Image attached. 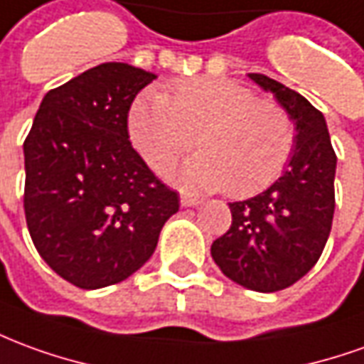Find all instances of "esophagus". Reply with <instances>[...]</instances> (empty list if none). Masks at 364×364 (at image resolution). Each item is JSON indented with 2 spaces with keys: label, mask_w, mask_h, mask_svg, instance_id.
I'll return each mask as SVG.
<instances>
[{
  "label": "esophagus",
  "mask_w": 364,
  "mask_h": 364,
  "mask_svg": "<svg viewBox=\"0 0 364 364\" xmlns=\"http://www.w3.org/2000/svg\"><path fill=\"white\" fill-rule=\"evenodd\" d=\"M200 205L199 197H193V195H187V193H183L181 195V207H197Z\"/></svg>",
  "instance_id": "esophagus-1"
}]
</instances>
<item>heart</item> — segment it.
Returning a JSON list of instances; mask_svg holds the SVG:
<instances>
[{
	"instance_id": "b5f03b06",
	"label": "heart",
	"mask_w": 364,
	"mask_h": 364,
	"mask_svg": "<svg viewBox=\"0 0 364 364\" xmlns=\"http://www.w3.org/2000/svg\"><path fill=\"white\" fill-rule=\"evenodd\" d=\"M132 144L157 171L195 146L203 151L181 167L191 189L258 193L286 169L296 129L279 104L260 100L246 86L223 78L175 82L169 94L146 90L128 114Z\"/></svg>"
}]
</instances>
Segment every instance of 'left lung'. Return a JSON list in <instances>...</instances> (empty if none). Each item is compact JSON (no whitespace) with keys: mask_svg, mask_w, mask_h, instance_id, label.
Returning <instances> with one entry per match:
<instances>
[{"mask_svg":"<svg viewBox=\"0 0 364 364\" xmlns=\"http://www.w3.org/2000/svg\"><path fill=\"white\" fill-rule=\"evenodd\" d=\"M248 78L288 112L296 129L294 151L276 181L256 197L228 203L232 225L210 246L226 278L270 294L296 284L315 266L335 213V167L323 114L301 94L270 76Z\"/></svg>","mask_w":364,"mask_h":364,"instance_id":"obj_1","label":"left lung"}]
</instances>
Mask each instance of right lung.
Returning a JSON list of instances; mask_svg holds the SVG:
<instances>
[{
    "instance_id": "1",
    "label": "right lung",
    "mask_w": 364,
    "mask_h": 364,
    "mask_svg": "<svg viewBox=\"0 0 364 364\" xmlns=\"http://www.w3.org/2000/svg\"><path fill=\"white\" fill-rule=\"evenodd\" d=\"M157 76L102 63L45 94L25 154V218L60 278L98 289L129 278L156 250L179 195L132 147L128 112Z\"/></svg>"
}]
</instances>
